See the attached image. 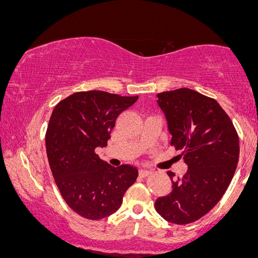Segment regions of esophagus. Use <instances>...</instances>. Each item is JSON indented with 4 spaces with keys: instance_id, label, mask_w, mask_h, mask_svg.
Instances as JSON below:
<instances>
[{
    "instance_id": "1",
    "label": "esophagus",
    "mask_w": 258,
    "mask_h": 258,
    "mask_svg": "<svg viewBox=\"0 0 258 258\" xmlns=\"http://www.w3.org/2000/svg\"><path fill=\"white\" fill-rule=\"evenodd\" d=\"M151 173V171H149V170H147V169H141L140 170V175L141 177H148L149 174Z\"/></svg>"
}]
</instances>
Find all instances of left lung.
I'll return each instance as SVG.
<instances>
[{"instance_id": "left-lung-1", "label": "left lung", "mask_w": 258, "mask_h": 258, "mask_svg": "<svg viewBox=\"0 0 258 258\" xmlns=\"http://www.w3.org/2000/svg\"><path fill=\"white\" fill-rule=\"evenodd\" d=\"M172 138L188 169L172 180V191L156 200L158 214L175 225L203 218L227 191L236 170L240 144L233 122L214 99L189 88L157 94Z\"/></svg>"}]
</instances>
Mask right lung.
<instances>
[{"label":"right lung","mask_w":258,"mask_h":258,"mask_svg":"<svg viewBox=\"0 0 258 258\" xmlns=\"http://www.w3.org/2000/svg\"><path fill=\"white\" fill-rule=\"evenodd\" d=\"M137 99L78 92L52 111L45 135L51 172L69 207L85 219L101 220L116 212L137 179L136 167H114L95 154V148L107 145L118 115Z\"/></svg>","instance_id":"obj_1"}]
</instances>
